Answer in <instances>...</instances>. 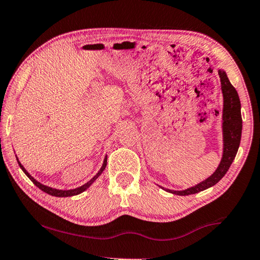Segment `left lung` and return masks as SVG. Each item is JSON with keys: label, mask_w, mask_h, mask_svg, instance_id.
I'll return each instance as SVG.
<instances>
[{"label": "left lung", "mask_w": 260, "mask_h": 260, "mask_svg": "<svg viewBox=\"0 0 260 260\" xmlns=\"http://www.w3.org/2000/svg\"><path fill=\"white\" fill-rule=\"evenodd\" d=\"M221 78L222 93H223V156H222L219 168L214 174L208 177L207 179L196 185L191 188L185 191H171L167 189L168 192L174 193L178 196H189L194 193L201 192L219 183L226 171L232 166L235 156L237 154L238 147L241 142L242 135V115H241V102L236 89L230 83L226 74L223 71H219Z\"/></svg>", "instance_id": "1"}]
</instances>
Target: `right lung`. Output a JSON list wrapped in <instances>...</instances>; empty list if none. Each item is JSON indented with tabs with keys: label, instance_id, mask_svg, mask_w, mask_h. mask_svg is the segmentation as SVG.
Here are the masks:
<instances>
[{
	"label": "right lung",
	"instance_id": "obj_1",
	"mask_svg": "<svg viewBox=\"0 0 260 260\" xmlns=\"http://www.w3.org/2000/svg\"><path fill=\"white\" fill-rule=\"evenodd\" d=\"M17 158V157H16ZM18 160V159H17ZM106 160H108V157H105V159H104V163H103V166H102V168H101V170H100V172H98V174L93 177V178L91 179V180H89L88 183L86 184H84L83 186H81V187H77V188H74V189H68V191H63V189H56V188H52V187H48V186H45V185H43V184H40L39 182H37V180L34 178V177H32L30 174H28V172L25 170V169H24V167L22 166V164L19 163V160H18V164H19V167H20V169H22V170L24 171V174H25L28 178L31 179V182L34 183L37 187H39L41 191H44V192H46V193H48V194H51V196H54V197H59V198H63V197H73V196H77V194H80V193H82V192H84L86 188H88L90 185H91L94 180H96L98 177H100V175L102 174L103 171L105 170V168H106Z\"/></svg>",
	"mask_w": 260,
	"mask_h": 260
}]
</instances>
